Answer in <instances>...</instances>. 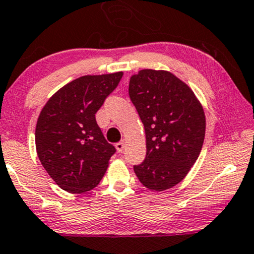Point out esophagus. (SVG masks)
I'll use <instances>...</instances> for the list:
<instances>
[{"instance_id": "34e87169", "label": "esophagus", "mask_w": 254, "mask_h": 254, "mask_svg": "<svg viewBox=\"0 0 254 254\" xmlns=\"http://www.w3.org/2000/svg\"><path fill=\"white\" fill-rule=\"evenodd\" d=\"M115 147H117V151L119 153H122V151H124V148H125V141H124V140H122V141H120V142H118L117 145H115Z\"/></svg>"}]
</instances>
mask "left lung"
Returning a JSON list of instances; mask_svg holds the SVG:
<instances>
[{
  "label": "left lung",
  "instance_id": "1",
  "mask_svg": "<svg viewBox=\"0 0 254 254\" xmlns=\"http://www.w3.org/2000/svg\"><path fill=\"white\" fill-rule=\"evenodd\" d=\"M129 98L146 134V158L134 166L148 190L172 189L201 152L206 119L193 90L167 70L142 69L129 80Z\"/></svg>",
  "mask_w": 254,
  "mask_h": 254
}]
</instances>
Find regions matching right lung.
I'll use <instances>...</instances> for the list:
<instances>
[{"label": "right lung", "mask_w": 254, "mask_h": 254, "mask_svg": "<svg viewBox=\"0 0 254 254\" xmlns=\"http://www.w3.org/2000/svg\"><path fill=\"white\" fill-rule=\"evenodd\" d=\"M122 75L118 71L73 80L40 113L35 129L37 156L56 185L67 192H88L107 171L115 147L105 139L95 114Z\"/></svg>", "instance_id": "right-lung-1"}]
</instances>
